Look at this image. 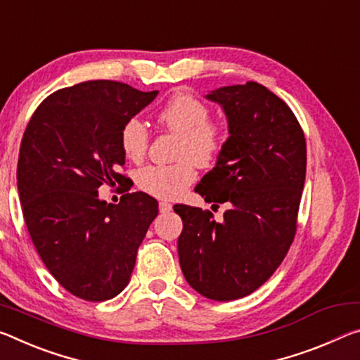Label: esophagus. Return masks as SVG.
<instances>
[{
    "label": "esophagus",
    "instance_id": "esophagus-1",
    "mask_svg": "<svg viewBox=\"0 0 360 360\" xmlns=\"http://www.w3.org/2000/svg\"><path fill=\"white\" fill-rule=\"evenodd\" d=\"M158 208H160V211H162V213H169L171 210H173V205L171 203H168V202H160L158 203Z\"/></svg>",
    "mask_w": 360,
    "mask_h": 360
}]
</instances>
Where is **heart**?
<instances>
[{
  "label": "heart",
  "mask_w": 360,
  "mask_h": 360,
  "mask_svg": "<svg viewBox=\"0 0 360 360\" xmlns=\"http://www.w3.org/2000/svg\"><path fill=\"white\" fill-rule=\"evenodd\" d=\"M157 122L169 133L179 136L174 165H155L142 168L136 182L139 189L158 198H174L195 179V167H210L216 162L224 144V133L218 123L210 122V108L192 94L179 93L157 113ZM123 153L131 162L144 158L149 147V133L139 120L124 123L120 134Z\"/></svg>",
  "instance_id": "heart-1"
}]
</instances>
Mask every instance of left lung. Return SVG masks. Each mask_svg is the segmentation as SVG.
Here are the masks:
<instances>
[{"instance_id": "left-lung-1", "label": "left lung", "mask_w": 360, "mask_h": 360, "mask_svg": "<svg viewBox=\"0 0 360 360\" xmlns=\"http://www.w3.org/2000/svg\"><path fill=\"white\" fill-rule=\"evenodd\" d=\"M205 98L221 105L229 138L195 192L229 210L216 222L210 211L174 205L182 219L178 255L195 292L232 301L258 290L293 242L306 139L290 107L259 83L222 86Z\"/></svg>"}]
</instances>
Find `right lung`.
I'll list each match as a JSON object with an SVG mask.
<instances>
[{"instance_id": "right-lung-1", "label": "right lung", "mask_w": 360, "mask_h": 360, "mask_svg": "<svg viewBox=\"0 0 360 360\" xmlns=\"http://www.w3.org/2000/svg\"><path fill=\"white\" fill-rule=\"evenodd\" d=\"M157 94L110 79L59 89L39 104L22 138L17 189L28 233L56 281L82 300L123 292L158 214L144 192L124 193L118 205L99 198L102 184L131 189L120 174V134Z\"/></svg>"}]
</instances>
